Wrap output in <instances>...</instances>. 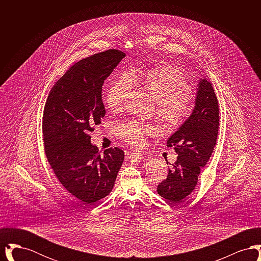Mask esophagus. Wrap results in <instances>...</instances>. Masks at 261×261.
<instances>
[{
	"instance_id": "34e87169",
	"label": "esophagus",
	"mask_w": 261,
	"mask_h": 261,
	"mask_svg": "<svg viewBox=\"0 0 261 261\" xmlns=\"http://www.w3.org/2000/svg\"><path fill=\"white\" fill-rule=\"evenodd\" d=\"M129 158L130 159H135V160H144V159H146L147 158V155L144 153V152H142V151H137V150H133V151H131L130 153H129Z\"/></svg>"
}]
</instances>
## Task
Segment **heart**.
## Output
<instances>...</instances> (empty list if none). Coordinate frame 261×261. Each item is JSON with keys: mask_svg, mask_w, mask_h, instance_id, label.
<instances>
[{"mask_svg": "<svg viewBox=\"0 0 261 261\" xmlns=\"http://www.w3.org/2000/svg\"><path fill=\"white\" fill-rule=\"evenodd\" d=\"M141 85L159 105L158 117L167 130H176L185 122L191 110V87L182 69L170 63H160L139 68L130 75L116 78L106 93V102L112 111L122 108L132 86ZM115 131L125 142L134 146L145 144L146 136L153 133L149 124L128 119L115 124Z\"/></svg>", "mask_w": 261, "mask_h": 261, "instance_id": "b5f03b06", "label": "heart"}]
</instances>
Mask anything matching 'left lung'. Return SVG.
<instances>
[{"mask_svg": "<svg viewBox=\"0 0 261 261\" xmlns=\"http://www.w3.org/2000/svg\"><path fill=\"white\" fill-rule=\"evenodd\" d=\"M219 127L218 100L210 81L200 78L191 115L167 140L178 154L158 193L170 202H182L195 190L200 169L211 159Z\"/></svg>", "mask_w": 261, "mask_h": 261, "instance_id": "1", "label": "left lung"}]
</instances>
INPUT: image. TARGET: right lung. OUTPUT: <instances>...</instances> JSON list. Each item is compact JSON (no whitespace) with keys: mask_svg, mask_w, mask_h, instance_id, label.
Masks as SVG:
<instances>
[{"mask_svg":"<svg viewBox=\"0 0 261 261\" xmlns=\"http://www.w3.org/2000/svg\"><path fill=\"white\" fill-rule=\"evenodd\" d=\"M108 50L74 63L51 88L43 115L45 152L64 189L84 204L107 197L124 161L118 148L100 153L90 132L101 123L105 80L125 58Z\"/></svg>","mask_w":261,"mask_h":261,"instance_id":"obj_1","label":"right lung"}]
</instances>
